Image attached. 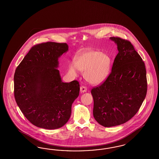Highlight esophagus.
<instances>
[{"instance_id":"esophagus-1","label":"esophagus","mask_w":159,"mask_h":159,"mask_svg":"<svg viewBox=\"0 0 159 159\" xmlns=\"http://www.w3.org/2000/svg\"><path fill=\"white\" fill-rule=\"evenodd\" d=\"M81 93H85L87 92V88L85 86H81L80 88Z\"/></svg>"}]
</instances>
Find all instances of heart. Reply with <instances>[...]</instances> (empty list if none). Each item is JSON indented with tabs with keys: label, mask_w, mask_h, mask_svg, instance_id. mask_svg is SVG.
<instances>
[{
	"label": "heart",
	"mask_w": 159,
	"mask_h": 159,
	"mask_svg": "<svg viewBox=\"0 0 159 159\" xmlns=\"http://www.w3.org/2000/svg\"><path fill=\"white\" fill-rule=\"evenodd\" d=\"M111 66V58L107 54L89 51L79 54L75 62L69 64V71L73 76H77L79 70L84 71V76L87 82L98 84L108 77Z\"/></svg>",
	"instance_id": "b5f03b06"
}]
</instances>
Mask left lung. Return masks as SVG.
Here are the masks:
<instances>
[{
    "instance_id": "1",
    "label": "left lung",
    "mask_w": 159,
    "mask_h": 159,
    "mask_svg": "<svg viewBox=\"0 0 159 159\" xmlns=\"http://www.w3.org/2000/svg\"><path fill=\"white\" fill-rule=\"evenodd\" d=\"M117 45L111 72L106 81L91 91L93 116L105 127L123 124L139 110L147 93L144 63L130 42L110 37Z\"/></svg>"
}]
</instances>
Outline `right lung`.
Returning a JSON list of instances; mask_svg holds the SVG:
<instances>
[{"instance_id":"obj_1","label":"right lung","mask_w":159,"mask_h":159,"mask_svg":"<svg viewBox=\"0 0 159 159\" xmlns=\"http://www.w3.org/2000/svg\"><path fill=\"white\" fill-rule=\"evenodd\" d=\"M68 48L66 43L36 45L16 69L15 100L25 117L39 128L55 129L65 125L79 95V82L63 83L58 69V59Z\"/></svg>"}]
</instances>
